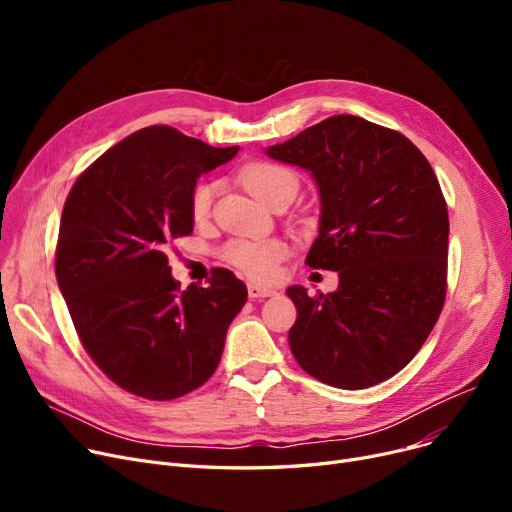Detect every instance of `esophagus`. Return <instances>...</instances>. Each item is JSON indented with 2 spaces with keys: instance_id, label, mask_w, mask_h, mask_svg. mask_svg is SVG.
<instances>
[{
  "instance_id": "1",
  "label": "esophagus",
  "mask_w": 512,
  "mask_h": 512,
  "mask_svg": "<svg viewBox=\"0 0 512 512\" xmlns=\"http://www.w3.org/2000/svg\"><path fill=\"white\" fill-rule=\"evenodd\" d=\"M247 290H249V299H253V301L274 297V294H276L274 288H267V286H261V284H249Z\"/></svg>"
}]
</instances>
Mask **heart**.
Returning <instances> with one entry per match:
<instances>
[{"label":"heart","instance_id":"obj_1","mask_svg":"<svg viewBox=\"0 0 512 512\" xmlns=\"http://www.w3.org/2000/svg\"><path fill=\"white\" fill-rule=\"evenodd\" d=\"M242 184L247 186V191L267 205L272 201V197L284 188H292L297 193V176H294L290 170L274 166V164H253L245 172H242ZM215 193L213 184H201L195 195H193V215L195 220H203L209 213L211 199ZM286 247L280 240H255V238H238L232 240L230 245L224 251V257L242 270L249 274L251 278L257 280H267L276 274L278 261L284 257Z\"/></svg>","mask_w":512,"mask_h":512}]
</instances>
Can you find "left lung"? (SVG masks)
Segmentation results:
<instances>
[{
  "label": "left lung",
  "instance_id": "8db88e82",
  "mask_svg": "<svg viewBox=\"0 0 512 512\" xmlns=\"http://www.w3.org/2000/svg\"><path fill=\"white\" fill-rule=\"evenodd\" d=\"M265 155L311 174L321 209L305 263L338 272L328 294L288 286L294 359L342 390L392 378L417 355L446 297L448 209L432 166L400 132L351 114Z\"/></svg>",
  "mask_w": 512,
  "mask_h": 512
}]
</instances>
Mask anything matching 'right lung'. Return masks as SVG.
Here are the masks:
<instances>
[{"instance_id":"obj_1","label":"right lung","mask_w":512,"mask_h":512,"mask_svg":"<svg viewBox=\"0 0 512 512\" xmlns=\"http://www.w3.org/2000/svg\"><path fill=\"white\" fill-rule=\"evenodd\" d=\"M238 153L170 126L141 128L80 176L66 199L56 278L87 353L120 388L172 400L205 384L247 286L215 270L178 288L168 245L193 232L197 178Z\"/></svg>"}]
</instances>
